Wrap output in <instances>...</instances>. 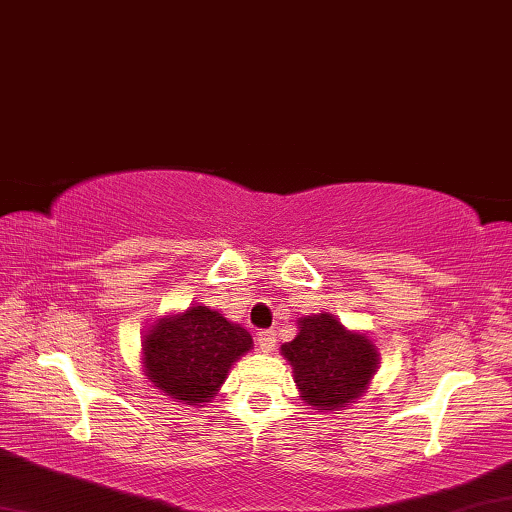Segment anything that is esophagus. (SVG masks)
Masks as SVG:
<instances>
[{
    "instance_id": "obj_1",
    "label": "esophagus",
    "mask_w": 512,
    "mask_h": 512,
    "mask_svg": "<svg viewBox=\"0 0 512 512\" xmlns=\"http://www.w3.org/2000/svg\"><path fill=\"white\" fill-rule=\"evenodd\" d=\"M256 341H258V350L263 354H272L276 350V334L272 330L258 332Z\"/></svg>"
}]
</instances>
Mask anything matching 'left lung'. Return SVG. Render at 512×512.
Returning <instances> with one entry per match:
<instances>
[{
	"mask_svg": "<svg viewBox=\"0 0 512 512\" xmlns=\"http://www.w3.org/2000/svg\"><path fill=\"white\" fill-rule=\"evenodd\" d=\"M301 401L318 412L350 408L379 370V347L368 334L345 327L330 312L298 318V334L281 345Z\"/></svg>",
	"mask_w": 512,
	"mask_h": 512,
	"instance_id": "left-lung-1",
	"label": "left lung"
}]
</instances>
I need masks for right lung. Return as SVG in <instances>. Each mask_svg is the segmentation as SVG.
<instances>
[{
    "label": "right lung",
    "instance_id": "right-lung-1",
    "mask_svg": "<svg viewBox=\"0 0 512 512\" xmlns=\"http://www.w3.org/2000/svg\"><path fill=\"white\" fill-rule=\"evenodd\" d=\"M254 347L245 327L194 303L153 321L142 336L144 376L165 397L207 406L218 397L231 365Z\"/></svg>",
    "mask_w": 512,
    "mask_h": 512
}]
</instances>
